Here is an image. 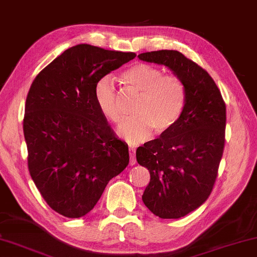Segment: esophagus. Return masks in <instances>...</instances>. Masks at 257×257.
Segmentation results:
<instances>
[{
	"mask_svg": "<svg viewBox=\"0 0 257 257\" xmlns=\"http://www.w3.org/2000/svg\"><path fill=\"white\" fill-rule=\"evenodd\" d=\"M129 155H130V165H135L136 164V150L135 149L130 148Z\"/></svg>",
	"mask_w": 257,
	"mask_h": 257,
	"instance_id": "esophagus-1",
	"label": "esophagus"
}]
</instances>
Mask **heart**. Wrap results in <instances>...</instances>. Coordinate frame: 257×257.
Here are the masks:
<instances>
[{
    "mask_svg": "<svg viewBox=\"0 0 257 257\" xmlns=\"http://www.w3.org/2000/svg\"><path fill=\"white\" fill-rule=\"evenodd\" d=\"M125 87L140 94L132 116L125 117L117 128L122 139L140 144L156 134L168 132L179 121L186 104V90L177 76L164 75L159 68L139 63L122 74ZM94 99L100 112L112 122H118L122 112L113 79L104 76L95 83Z\"/></svg>",
    "mask_w": 257,
    "mask_h": 257,
    "instance_id": "1",
    "label": "heart"
}]
</instances>
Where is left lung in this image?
<instances>
[{"instance_id":"8db88e82","label":"left lung","mask_w":257,"mask_h":257,"mask_svg":"<svg viewBox=\"0 0 257 257\" xmlns=\"http://www.w3.org/2000/svg\"><path fill=\"white\" fill-rule=\"evenodd\" d=\"M139 59L167 67L185 85V108L174 127L136 150L151 178L142 196L145 206L163 219H177L211 194L224 151L226 106L211 76L182 53L163 49Z\"/></svg>"}]
</instances>
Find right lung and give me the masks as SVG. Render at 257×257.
Wrapping results in <instances>:
<instances>
[{"label": "right lung", "mask_w": 257, "mask_h": 257, "mask_svg": "<svg viewBox=\"0 0 257 257\" xmlns=\"http://www.w3.org/2000/svg\"><path fill=\"white\" fill-rule=\"evenodd\" d=\"M136 56L87 44L68 48L34 78L23 122L31 178L47 204L68 218L89 213L110 179L128 166L94 99L101 77Z\"/></svg>", "instance_id": "add662e5"}]
</instances>
